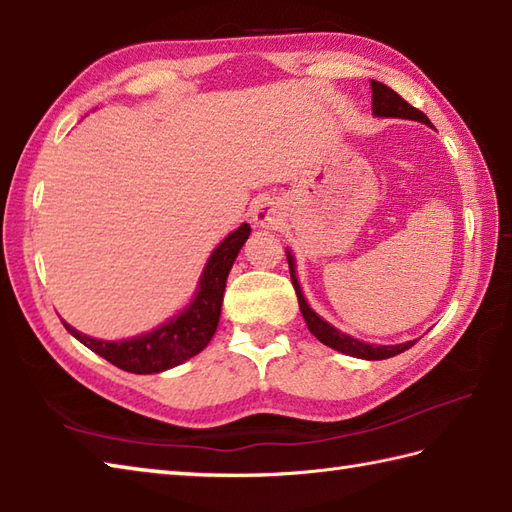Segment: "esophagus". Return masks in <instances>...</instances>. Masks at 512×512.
<instances>
[{
    "instance_id": "34e87169",
    "label": "esophagus",
    "mask_w": 512,
    "mask_h": 512,
    "mask_svg": "<svg viewBox=\"0 0 512 512\" xmlns=\"http://www.w3.org/2000/svg\"><path fill=\"white\" fill-rule=\"evenodd\" d=\"M254 223L258 227H276L280 223V212L276 203L265 201V203H258L254 207Z\"/></svg>"
}]
</instances>
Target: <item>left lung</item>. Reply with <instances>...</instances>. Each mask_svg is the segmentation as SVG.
<instances>
[{
  "mask_svg": "<svg viewBox=\"0 0 512 512\" xmlns=\"http://www.w3.org/2000/svg\"><path fill=\"white\" fill-rule=\"evenodd\" d=\"M371 92H373V114L375 117H391V119H411V121H420V123H429V117L417 108H413L411 103H406L398 92L391 90L389 86H384L380 81H371ZM287 263H289V274H291V283H294L296 296H298V305H300V314L305 318L309 331L314 336L327 344V347L336 349L340 353H347V356L353 358H362V360H387L398 356V353L411 349L417 340H409L402 344H369L347 336V333L338 331L333 325H329L327 320H322L314 309L307 305L305 296H302L300 283L296 278V260L287 252Z\"/></svg>",
  "mask_w": 512,
  "mask_h": 512,
  "instance_id": "8db88e82",
  "label": "left lung"
}]
</instances>
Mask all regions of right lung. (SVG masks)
Segmentation results:
<instances>
[{
    "label": "right lung",
    "mask_w": 512,
    "mask_h": 512,
    "mask_svg": "<svg viewBox=\"0 0 512 512\" xmlns=\"http://www.w3.org/2000/svg\"><path fill=\"white\" fill-rule=\"evenodd\" d=\"M249 232H252V227L243 223L214 249L203 269L201 280H198V289L190 305L179 316L163 322L161 327L128 340L108 342L83 336L77 329H72L68 322H61L81 344H86L90 351H95L97 356L106 358L123 371L145 375L168 371L176 364H183L210 344L218 327V318H221L227 274L249 238Z\"/></svg>",
    "instance_id": "obj_1"
}]
</instances>
